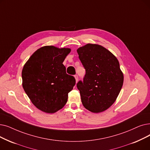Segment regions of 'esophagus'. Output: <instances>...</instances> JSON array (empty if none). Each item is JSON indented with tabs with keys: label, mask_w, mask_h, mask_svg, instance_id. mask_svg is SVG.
Instances as JSON below:
<instances>
[{
	"label": "esophagus",
	"mask_w": 150,
	"mask_h": 150,
	"mask_svg": "<svg viewBox=\"0 0 150 150\" xmlns=\"http://www.w3.org/2000/svg\"><path fill=\"white\" fill-rule=\"evenodd\" d=\"M75 79L76 83H77L78 81H79V76H78L77 75H75Z\"/></svg>",
	"instance_id": "obj_1"
}]
</instances>
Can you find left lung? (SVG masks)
Masks as SVG:
<instances>
[{"mask_svg":"<svg viewBox=\"0 0 150 150\" xmlns=\"http://www.w3.org/2000/svg\"><path fill=\"white\" fill-rule=\"evenodd\" d=\"M86 70L83 81L78 82L81 102L89 111L100 113L116 100L124 76L117 58L101 45L88 43L77 50Z\"/></svg>","mask_w":150,"mask_h":150,"instance_id":"8db88e82","label":"left lung"}]
</instances>
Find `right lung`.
Returning <instances> with one entry per match:
<instances>
[{
	"mask_svg": "<svg viewBox=\"0 0 150 150\" xmlns=\"http://www.w3.org/2000/svg\"><path fill=\"white\" fill-rule=\"evenodd\" d=\"M70 48L45 46L35 51L22 70L23 87L32 103L41 111L53 113L66 105L75 84L62 62Z\"/></svg>",
	"mask_w": 150,
	"mask_h": 150,
	"instance_id": "1",
	"label": "right lung"
}]
</instances>
